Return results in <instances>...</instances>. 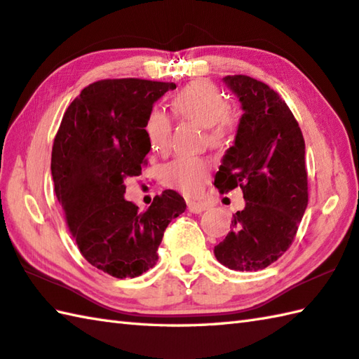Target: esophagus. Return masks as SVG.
<instances>
[{"label": "esophagus", "mask_w": 359, "mask_h": 359, "mask_svg": "<svg viewBox=\"0 0 359 359\" xmlns=\"http://www.w3.org/2000/svg\"><path fill=\"white\" fill-rule=\"evenodd\" d=\"M205 208H207V205H205V203H202V202H196V201L188 202V210L194 215H199L202 212H205Z\"/></svg>", "instance_id": "obj_1"}]
</instances>
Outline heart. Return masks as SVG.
Instances as JSON below:
<instances>
[{
  "label": "heart",
  "instance_id": "heart-1",
  "mask_svg": "<svg viewBox=\"0 0 359 359\" xmlns=\"http://www.w3.org/2000/svg\"><path fill=\"white\" fill-rule=\"evenodd\" d=\"M172 109L180 116L205 128L207 142L221 147L233 130V116L229 111L226 96L215 83L198 79L182 88L172 100ZM171 119L165 110L154 107L144 119V133L152 149L166 151L171 143ZM212 163L205 157H177L163 168L168 187L185 194H198L210 177Z\"/></svg>",
  "mask_w": 359,
  "mask_h": 359
}]
</instances>
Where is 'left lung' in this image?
I'll use <instances>...</instances> for the list:
<instances>
[{
	"label": "left lung",
	"instance_id": "left-lung-1",
	"mask_svg": "<svg viewBox=\"0 0 359 359\" xmlns=\"http://www.w3.org/2000/svg\"><path fill=\"white\" fill-rule=\"evenodd\" d=\"M244 114L235 144L216 172L215 187H240L245 207L233 215L215 257L233 271L268 268L290 249L308 205L305 140L286 102L254 77L226 76Z\"/></svg>",
	"mask_w": 359,
	"mask_h": 359
}]
</instances>
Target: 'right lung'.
I'll use <instances>...</instances> for the list:
<instances>
[{
    "instance_id": "1",
    "label": "right lung",
    "mask_w": 359,
    "mask_h": 359,
    "mask_svg": "<svg viewBox=\"0 0 359 359\" xmlns=\"http://www.w3.org/2000/svg\"><path fill=\"white\" fill-rule=\"evenodd\" d=\"M172 82L104 79L68 105L51 154L54 191L82 257L111 277H138L157 263L158 245L184 198L165 189L146 212L124 199L151 144L144 119Z\"/></svg>"
}]
</instances>
